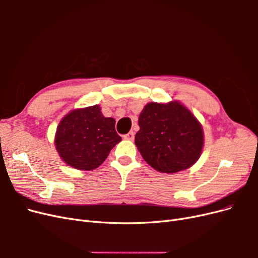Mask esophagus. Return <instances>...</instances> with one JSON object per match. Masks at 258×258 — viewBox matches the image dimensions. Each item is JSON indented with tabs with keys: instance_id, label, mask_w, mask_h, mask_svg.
I'll list each match as a JSON object with an SVG mask.
<instances>
[{
	"instance_id": "esophagus-1",
	"label": "esophagus",
	"mask_w": 258,
	"mask_h": 258,
	"mask_svg": "<svg viewBox=\"0 0 258 258\" xmlns=\"http://www.w3.org/2000/svg\"><path fill=\"white\" fill-rule=\"evenodd\" d=\"M123 139L124 140H129V141H132V140L135 139V132L134 131H130L128 134L123 135Z\"/></svg>"
}]
</instances>
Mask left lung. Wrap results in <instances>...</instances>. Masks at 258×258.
Segmentation results:
<instances>
[{"label":"left lung","mask_w":258,"mask_h":258,"mask_svg":"<svg viewBox=\"0 0 258 258\" xmlns=\"http://www.w3.org/2000/svg\"><path fill=\"white\" fill-rule=\"evenodd\" d=\"M139 126L138 150L159 172L175 173L199 159L204 132L196 117L181 103H148L140 114Z\"/></svg>","instance_id":"1"}]
</instances>
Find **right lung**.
Wrapping results in <instances>:
<instances>
[{"label": "right lung", "instance_id": "add662e5", "mask_svg": "<svg viewBox=\"0 0 258 258\" xmlns=\"http://www.w3.org/2000/svg\"><path fill=\"white\" fill-rule=\"evenodd\" d=\"M98 105L74 110L57 128L56 148L66 163L79 170L98 168L121 141L115 119L104 117Z\"/></svg>", "mask_w": 258, "mask_h": 258}]
</instances>
